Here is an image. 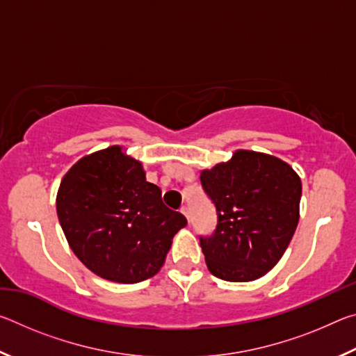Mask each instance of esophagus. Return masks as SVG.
<instances>
[{"mask_svg":"<svg viewBox=\"0 0 356 356\" xmlns=\"http://www.w3.org/2000/svg\"><path fill=\"white\" fill-rule=\"evenodd\" d=\"M180 212H182V213L185 215V218L190 221V210H188V207H186V206H184V207H180Z\"/></svg>","mask_w":356,"mask_h":356,"instance_id":"1","label":"esophagus"}]
</instances>
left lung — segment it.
I'll return each instance as SVG.
<instances>
[{
	"mask_svg": "<svg viewBox=\"0 0 356 356\" xmlns=\"http://www.w3.org/2000/svg\"><path fill=\"white\" fill-rule=\"evenodd\" d=\"M201 184L218 216L212 236L200 237L210 273L246 282L270 272L298 225V174L273 155L237 150L227 163L204 170Z\"/></svg>",
	"mask_w": 356,
	"mask_h": 356,
	"instance_id": "8db88e82",
	"label": "left lung"
}]
</instances>
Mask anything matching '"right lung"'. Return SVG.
Wrapping results in <instances>:
<instances>
[{
    "label": "right lung",
    "mask_w": 356,
    "mask_h": 356,
    "mask_svg": "<svg viewBox=\"0 0 356 356\" xmlns=\"http://www.w3.org/2000/svg\"><path fill=\"white\" fill-rule=\"evenodd\" d=\"M59 222L75 256L100 278L135 284L159 273L172 237L186 226L146 180L140 161L111 146L70 168L56 196Z\"/></svg>",
    "instance_id": "obj_1"
}]
</instances>
